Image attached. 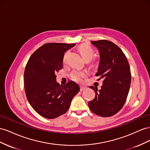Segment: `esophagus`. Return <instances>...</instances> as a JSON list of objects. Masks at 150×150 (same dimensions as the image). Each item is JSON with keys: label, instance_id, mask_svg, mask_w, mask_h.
Instances as JSON below:
<instances>
[{"label": "esophagus", "instance_id": "1", "mask_svg": "<svg viewBox=\"0 0 150 150\" xmlns=\"http://www.w3.org/2000/svg\"><path fill=\"white\" fill-rule=\"evenodd\" d=\"M86 88H87V87L84 86V85H80V91H83Z\"/></svg>", "mask_w": 150, "mask_h": 150}]
</instances>
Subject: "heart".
Returning <instances> with one entry per match:
<instances>
[{
    "label": "heart",
    "mask_w": 150,
    "mask_h": 150,
    "mask_svg": "<svg viewBox=\"0 0 150 150\" xmlns=\"http://www.w3.org/2000/svg\"><path fill=\"white\" fill-rule=\"evenodd\" d=\"M78 51L81 54L82 58L85 59H91L94 55V51L87 44H81L78 46ZM67 54H65L63 57V62L65 61ZM87 75V73L84 71H79L76 70L73 71L70 77L71 79L76 81V82H80L83 80V79Z\"/></svg>",
    "instance_id": "heart-1"
}]
</instances>
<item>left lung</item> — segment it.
I'll use <instances>...</instances> for the list:
<instances>
[{
  "label": "left lung",
  "instance_id": "obj_1",
  "mask_svg": "<svg viewBox=\"0 0 150 150\" xmlns=\"http://www.w3.org/2000/svg\"><path fill=\"white\" fill-rule=\"evenodd\" d=\"M100 54V62L96 76L103 80L101 88L91 86L95 98L88 102L92 112L102 117H110L123 107L129 93L131 75L127 59L121 48L108 40L91 41Z\"/></svg>",
  "mask_w": 150,
  "mask_h": 150
}]
</instances>
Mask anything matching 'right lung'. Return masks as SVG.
<instances>
[{
    "label": "right lung",
    "instance_id": "right-lung-1",
    "mask_svg": "<svg viewBox=\"0 0 150 150\" xmlns=\"http://www.w3.org/2000/svg\"><path fill=\"white\" fill-rule=\"evenodd\" d=\"M75 44L46 43L33 53L25 68L24 88L32 108L47 119L59 117L70 108L80 87L74 81L61 85L56 73L63 67L64 53Z\"/></svg>",
    "mask_w": 150,
    "mask_h": 150
}]
</instances>
